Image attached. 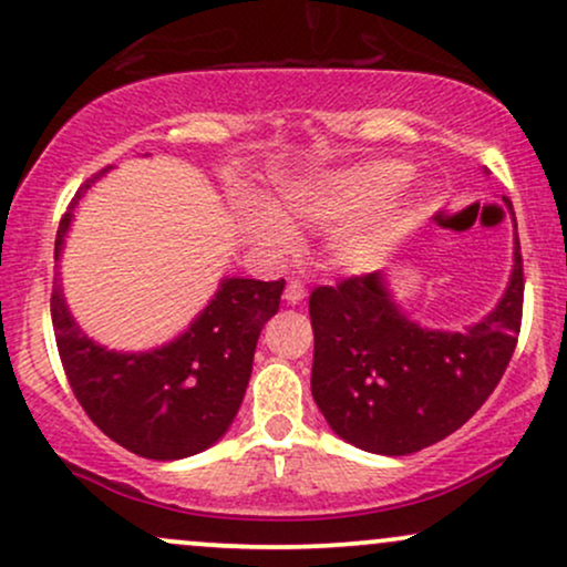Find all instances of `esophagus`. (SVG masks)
Wrapping results in <instances>:
<instances>
[{
	"mask_svg": "<svg viewBox=\"0 0 567 567\" xmlns=\"http://www.w3.org/2000/svg\"><path fill=\"white\" fill-rule=\"evenodd\" d=\"M305 295H308V291H305V284L302 281H289L286 284V291H284V297H286V302H291V305H299L305 299Z\"/></svg>",
	"mask_w": 567,
	"mask_h": 567,
	"instance_id": "esophagus-1",
	"label": "esophagus"
}]
</instances>
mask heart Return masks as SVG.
<instances>
[{
	"label": "heart",
	"mask_w": 567,
	"mask_h": 567,
	"mask_svg": "<svg viewBox=\"0 0 567 567\" xmlns=\"http://www.w3.org/2000/svg\"><path fill=\"white\" fill-rule=\"evenodd\" d=\"M409 177L398 162H374L297 185L278 202V212H249L246 230L259 244L281 251L291 244L289 225L334 228L326 257L339 270L365 272L390 255L414 223L411 204H384Z\"/></svg>",
	"instance_id": "1"
}]
</instances>
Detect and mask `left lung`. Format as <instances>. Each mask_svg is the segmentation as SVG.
Returning <instances> with one entry per match:
<instances>
[{
  "label": "left lung",
  "instance_id": "obj_1",
  "mask_svg": "<svg viewBox=\"0 0 567 567\" xmlns=\"http://www.w3.org/2000/svg\"><path fill=\"white\" fill-rule=\"evenodd\" d=\"M523 255L507 295L483 323L445 334L411 323L379 272L310 295V388L339 437L384 456L443 441L472 419L507 371L523 323Z\"/></svg>",
  "mask_w": 567,
  "mask_h": 567
}]
</instances>
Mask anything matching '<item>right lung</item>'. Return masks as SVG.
I'll return each mask as SVG.
<instances>
[{
    "label": "right lung",
    "mask_w": 567,
    "mask_h": 567,
    "mask_svg": "<svg viewBox=\"0 0 567 567\" xmlns=\"http://www.w3.org/2000/svg\"><path fill=\"white\" fill-rule=\"evenodd\" d=\"M103 172L86 179L60 217L55 259L73 206ZM284 278H225L209 308L183 337L137 355L109 352L86 339L58 284L52 286L50 312L60 363L84 414L122 449L169 462L209 449L230 427L249 384L259 331L278 312Z\"/></svg>",
    "instance_id": "add662e5"
}]
</instances>
